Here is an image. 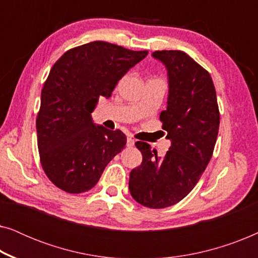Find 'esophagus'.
<instances>
[{
	"label": "esophagus",
	"instance_id": "esophagus-1",
	"mask_svg": "<svg viewBox=\"0 0 258 258\" xmlns=\"http://www.w3.org/2000/svg\"><path fill=\"white\" fill-rule=\"evenodd\" d=\"M126 146H128V147L135 146V140L132 139V137H128V140H126Z\"/></svg>",
	"mask_w": 258,
	"mask_h": 258
}]
</instances>
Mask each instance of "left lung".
<instances>
[{
  "label": "left lung",
  "instance_id": "8db88e82",
  "mask_svg": "<svg viewBox=\"0 0 258 258\" xmlns=\"http://www.w3.org/2000/svg\"><path fill=\"white\" fill-rule=\"evenodd\" d=\"M168 72L167 109L162 129L171 146L158 157L148 143H135L143 160L130 171L129 190L144 207L162 209L184 199L209 163L220 126L216 90L210 74L181 50L153 52Z\"/></svg>",
  "mask_w": 258,
  "mask_h": 258
}]
</instances>
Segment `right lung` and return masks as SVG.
Returning <instances> with one entry per match:
<instances>
[{
    "label": "right lung",
    "instance_id": "right-lung-1",
    "mask_svg": "<svg viewBox=\"0 0 258 258\" xmlns=\"http://www.w3.org/2000/svg\"><path fill=\"white\" fill-rule=\"evenodd\" d=\"M147 50L95 41L70 49L52 66L41 94L37 146L48 178L69 194L94 188L107 164L125 147L121 130L93 122L98 98H109Z\"/></svg>",
    "mask_w": 258,
    "mask_h": 258
}]
</instances>
